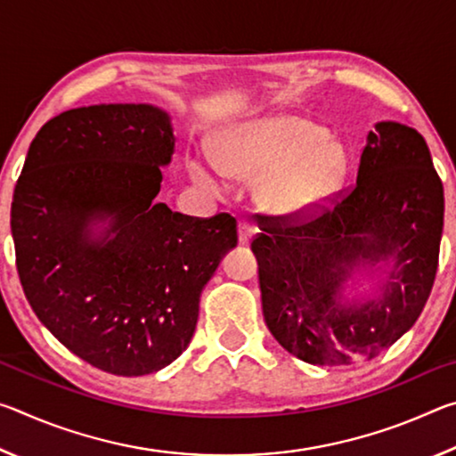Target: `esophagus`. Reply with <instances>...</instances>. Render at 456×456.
<instances>
[{"mask_svg":"<svg viewBox=\"0 0 456 456\" xmlns=\"http://www.w3.org/2000/svg\"><path fill=\"white\" fill-rule=\"evenodd\" d=\"M237 233H239V243H249L251 237L256 235V227H253L249 221L243 219V221H239Z\"/></svg>","mask_w":456,"mask_h":456,"instance_id":"obj_1","label":"esophagus"}]
</instances>
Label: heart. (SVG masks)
Here are the masks:
<instances>
[{
  "label": "heart",
  "instance_id": "heart-1",
  "mask_svg": "<svg viewBox=\"0 0 456 456\" xmlns=\"http://www.w3.org/2000/svg\"><path fill=\"white\" fill-rule=\"evenodd\" d=\"M215 159H192L191 175L200 187L225 191V176L257 181L264 209L302 215L320 209L342 191L350 173L346 146L326 128L291 114L247 120L225 130Z\"/></svg>",
  "mask_w": 456,
  "mask_h": 456
}]
</instances>
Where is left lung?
<instances>
[{"label": "left lung", "instance_id": "left-lung-1", "mask_svg": "<svg viewBox=\"0 0 456 456\" xmlns=\"http://www.w3.org/2000/svg\"><path fill=\"white\" fill-rule=\"evenodd\" d=\"M443 183L422 134L378 122L360 154L356 184L312 219L259 221L251 241L269 331L307 364L348 366L388 350L430 296L443 235ZM393 264L374 300L348 303L351 269Z\"/></svg>", "mask_w": 456, "mask_h": 456}]
</instances>
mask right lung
<instances>
[{
	"label": "right lung",
	"instance_id": "right-lung-1",
	"mask_svg": "<svg viewBox=\"0 0 456 456\" xmlns=\"http://www.w3.org/2000/svg\"><path fill=\"white\" fill-rule=\"evenodd\" d=\"M175 134L151 104H96L45 122L13 191L15 265L29 305L76 356L117 376L187 350L200 291L237 245L229 213L152 203Z\"/></svg>",
	"mask_w": 456,
	"mask_h": 456
}]
</instances>
